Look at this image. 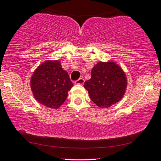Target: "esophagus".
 <instances>
[{"mask_svg": "<svg viewBox=\"0 0 161 161\" xmlns=\"http://www.w3.org/2000/svg\"><path fill=\"white\" fill-rule=\"evenodd\" d=\"M75 85H83L85 83V80L83 78H80L78 80L75 81Z\"/></svg>", "mask_w": 161, "mask_h": 161, "instance_id": "esophagus-1", "label": "esophagus"}]
</instances>
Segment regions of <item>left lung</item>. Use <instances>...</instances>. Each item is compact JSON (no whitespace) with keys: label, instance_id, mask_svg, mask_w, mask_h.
<instances>
[{"label":"left lung","instance_id":"left-lung-1","mask_svg":"<svg viewBox=\"0 0 161 161\" xmlns=\"http://www.w3.org/2000/svg\"><path fill=\"white\" fill-rule=\"evenodd\" d=\"M126 74L112 60L98 62L91 70V78L84 84L91 100L100 108H108L123 98L127 88Z\"/></svg>","mask_w":161,"mask_h":161}]
</instances>
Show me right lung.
<instances>
[{
  "instance_id": "obj_1",
  "label": "right lung",
  "mask_w": 161,
  "mask_h": 161,
  "mask_svg": "<svg viewBox=\"0 0 161 161\" xmlns=\"http://www.w3.org/2000/svg\"><path fill=\"white\" fill-rule=\"evenodd\" d=\"M73 87L60 61L47 60L38 65L31 78V88L38 103L57 109L65 102Z\"/></svg>"
}]
</instances>
